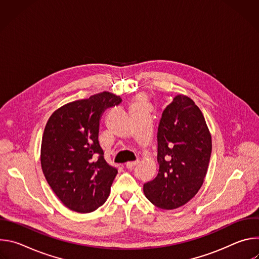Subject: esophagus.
Returning <instances> with one entry per match:
<instances>
[{
    "instance_id": "obj_1",
    "label": "esophagus",
    "mask_w": 259,
    "mask_h": 259,
    "mask_svg": "<svg viewBox=\"0 0 259 259\" xmlns=\"http://www.w3.org/2000/svg\"><path fill=\"white\" fill-rule=\"evenodd\" d=\"M138 164V161H133V162H127L126 163V167L128 169H132L134 166H136Z\"/></svg>"
}]
</instances>
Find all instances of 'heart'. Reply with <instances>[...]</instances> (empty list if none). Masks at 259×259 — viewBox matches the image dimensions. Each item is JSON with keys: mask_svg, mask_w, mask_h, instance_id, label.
Wrapping results in <instances>:
<instances>
[{"mask_svg": "<svg viewBox=\"0 0 259 259\" xmlns=\"http://www.w3.org/2000/svg\"><path fill=\"white\" fill-rule=\"evenodd\" d=\"M144 102H145V97H144V95H139V96L136 98L134 105H143Z\"/></svg>", "mask_w": 259, "mask_h": 259, "instance_id": "heart-1", "label": "heart"}]
</instances>
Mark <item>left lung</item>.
<instances>
[{
    "label": "left lung",
    "instance_id": "left-lung-1",
    "mask_svg": "<svg viewBox=\"0 0 259 259\" xmlns=\"http://www.w3.org/2000/svg\"><path fill=\"white\" fill-rule=\"evenodd\" d=\"M157 138L159 173L143 184V192L155 206L172 210L201 189L212 151L211 134L194 100L177 95L164 109Z\"/></svg>",
    "mask_w": 259,
    "mask_h": 259
}]
</instances>
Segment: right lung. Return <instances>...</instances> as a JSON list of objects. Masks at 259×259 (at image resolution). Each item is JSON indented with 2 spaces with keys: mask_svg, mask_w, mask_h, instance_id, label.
<instances>
[{
  "mask_svg": "<svg viewBox=\"0 0 259 259\" xmlns=\"http://www.w3.org/2000/svg\"><path fill=\"white\" fill-rule=\"evenodd\" d=\"M121 101L120 96L103 91L62 105L46 124L41 145L42 170L52 191L72 211H95L110 193L118 171L103 158L98 141L99 121L107 107Z\"/></svg>",
  "mask_w": 259,
  "mask_h": 259,
  "instance_id": "1",
  "label": "right lung"
}]
</instances>
